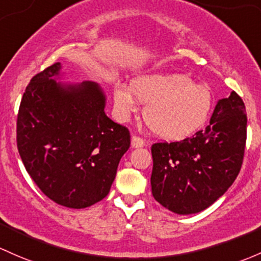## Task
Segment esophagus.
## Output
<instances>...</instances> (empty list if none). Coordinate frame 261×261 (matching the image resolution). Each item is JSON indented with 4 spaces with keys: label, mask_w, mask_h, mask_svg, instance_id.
Returning <instances> with one entry per match:
<instances>
[{
    "label": "esophagus",
    "mask_w": 261,
    "mask_h": 261,
    "mask_svg": "<svg viewBox=\"0 0 261 261\" xmlns=\"http://www.w3.org/2000/svg\"><path fill=\"white\" fill-rule=\"evenodd\" d=\"M131 145H133V147H142L145 145V141L140 136L133 135V138H131Z\"/></svg>",
    "instance_id": "34e87169"
}]
</instances>
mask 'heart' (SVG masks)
Wrapping results in <instances>:
<instances>
[{
	"mask_svg": "<svg viewBox=\"0 0 261 261\" xmlns=\"http://www.w3.org/2000/svg\"><path fill=\"white\" fill-rule=\"evenodd\" d=\"M137 98L147 103L144 120L149 130L166 140H181L193 135L209 117L213 95L205 85L196 84L182 73H153L135 79L131 90L117 86L115 109L126 119L136 109Z\"/></svg>",
	"mask_w": 261,
	"mask_h": 261,
	"instance_id": "1",
	"label": "heart"
}]
</instances>
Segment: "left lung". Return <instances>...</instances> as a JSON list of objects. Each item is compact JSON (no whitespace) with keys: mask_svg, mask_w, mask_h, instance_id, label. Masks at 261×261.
<instances>
[{"mask_svg":"<svg viewBox=\"0 0 261 261\" xmlns=\"http://www.w3.org/2000/svg\"><path fill=\"white\" fill-rule=\"evenodd\" d=\"M246 110L235 91L216 103L210 125L181 141L151 146L152 196L180 215L209 207L239 175L246 142Z\"/></svg>","mask_w":261,"mask_h":261,"instance_id":"left-lung-1","label":"left lung"}]
</instances>
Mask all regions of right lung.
<instances>
[{"mask_svg": "<svg viewBox=\"0 0 261 261\" xmlns=\"http://www.w3.org/2000/svg\"><path fill=\"white\" fill-rule=\"evenodd\" d=\"M60 62L31 79L17 114V149L34 182L70 209L101 201L114 182L130 131L105 115V95L94 82L64 86Z\"/></svg>", "mask_w": 261, "mask_h": 261, "instance_id": "obj_1", "label": "right lung"}]
</instances>
